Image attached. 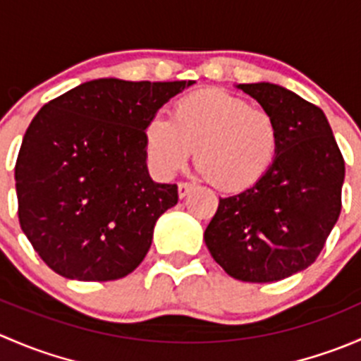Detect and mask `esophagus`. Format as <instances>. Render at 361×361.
Returning <instances> with one entry per match:
<instances>
[{"label":"esophagus","mask_w":361,"mask_h":361,"mask_svg":"<svg viewBox=\"0 0 361 361\" xmlns=\"http://www.w3.org/2000/svg\"><path fill=\"white\" fill-rule=\"evenodd\" d=\"M192 188H194V185H192V183H187V181H180V183H178V195H180V199L187 197L188 192H190Z\"/></svg>","instance_id":"esophagus-1"}]
</instances>
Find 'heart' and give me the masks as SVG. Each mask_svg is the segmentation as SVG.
<instances>
[{
    "label": "heart",
    "mask_w": 361,
    "mask_h": 361,
    "mask_svg": "<svg viewBox=\"0 0 361 361\" xmlns=\"http://www.w3.org/2000/svg\"><path fill=\"white\" fill-rule=\"evenodd\" d=\"M148 166L160 178L195 160L225 192H243L264 178L279 148L274 115L221 89H204L174 103L171 120L155 115L143 127Z\"/></svg>",
    "instance_id": "1"
}]
</instances>
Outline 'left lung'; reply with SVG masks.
<instances>
[{
  "instance_id": "8db88e82",
  "label": "left lung",
  "mask_w": 361,
  "mask_h": 361,
  "mask_svg": "<svg viewBox=\"0 0 361 361\" xmlns=\"http://www.w3.org/2000/svg\"><path fill=\"white\" fill-rule=\"evenodd\" d=\"M274 115L279 148L258 183L220 199L204 241L232 278L272 283L318 258L341 214L344 159L325 113L274 83H239Z\"/></svg>"
}]
</instances>
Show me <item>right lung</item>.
<instances>
[{
    "label": "right lung",
    "mask_w": 361,
    "mask_h": 361,
    "mask_svg": "<svg viewBox=\"0 0 361 361\" xmlns=\"http://www.w3.org/2000/svg\"><path fill=\"white\" fill-rule=\"evenodd\" d=\"M194 82L99 78L49 101L16 164L19 221L57 274L113 281L147 257L178 187L148 174L143 127Z\"/></svg>",
    "instance_id": "1"
}]
</instances>
